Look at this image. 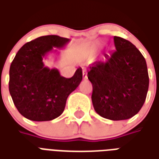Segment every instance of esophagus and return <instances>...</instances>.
Instances as JSON below:
<instances>
[{
    "mask_svg": "<svg viewBox=\"0 0 159 159\" xmlns=\"http://www.w3.org/2000/svg\"><path fill=\"white\" fill-rule=\"evenodd\" d=\"M83 78H84V79H87V78H88V74H87V70L85 69H83Z\"/></svg>",
    "mask_w": 159,
    "mask_h": 159,
    "instance_id": "esophagus-1",
    "label": "esophagus"
}]
</instances>
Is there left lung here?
<instances>
[{
	"instance_id": "left-lung-1",
	"label": "left lung",
	"mask_w": 159,
	"mask_h": 159,
	"mask_svg": "<svg viewBox=\"0 0 159 159\" xmlns=\"http://www.w3.org/2000/svg\"><path fill=\"white\" fill-rule=\"evenodd\" d=\"M116 51L93 63L88 78L92 102L102 117L118 121L137 114L147 98L149 76L146 59L129 41L114 36Z\"/></svg>"
}]
</instances>
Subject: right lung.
Masks as SVG:
<instances>
[{"label": "right lung", "mask_w": 159, "mask_h": 159, "mask_svg": "<svg viewBox=\"0 0 159 159\" xmlns=\"http://www.w3.org/2000/svg\"><path fill=\"white\" fill-rule=\"evenodd\" d=\"M70 39L59 36H40L25 43L12 60L9 70V92L19 113L36 122L59 117L70 93L83 79L79 67L74 76L66 78L55 68L44 66L48 53L63 48Z\"/></svg>", "instance_id": "add662e5"}]
</instances>
